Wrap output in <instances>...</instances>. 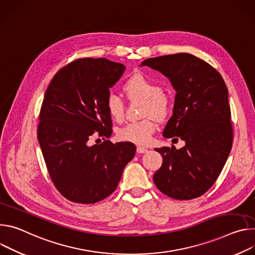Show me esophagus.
<instances>
[{
    "mask_svg": "<svg viewBox=\"0 0 255 255\" xmlns=\"http://www.w3.org/2000/svg\"><path fill=\"white\" fill-rule=\"evenodd\" d=\"M148 151V149H146V148H144V147H136V153H138V154H143V153H146Z\"/></svg>",
    "mask_w": 255,
    "mask_h": 255,
    "instance_id": "esophagus-1",
    "label": "esophagus"
}]
</instances>
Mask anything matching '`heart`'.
I'll return each mask as SVG.
<instances>
[{
    "instance_id": "b5f03b06",
    "label": "heart",
    "mask_w": 255,
    "mask_h": 255,
    "mask_svg": "<svg viewBox=\"0 0 255 255\" xmlns=\"http://www.w3.org/2000/svg\"><path fill=\"white\" fill-rule=\"evenodd\" d=\"M124 92L129 100L144 99L142 116L145 120L133 122L118 130V137L123 142L136 145H147L151 142L152 134L157 128L156 120L162 122L170 113L171 104L164 94L161 85L143 74L130 77L124 84ZM105 109L108 116L116 122L124 119V100L115 94H110L105 100Z\"/></svg>"
}]
</instances>
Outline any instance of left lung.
<instances>
[{"label":"left lung","instance_id":"left-lung-1","mask_svg":"<svg viewBox=\"0 0 255 255\" xmlns=\"http://www.w3.org/2000/svg\"><path fill=\"white\" fill-rule=\"evenodd\" d=\"M148 66L169 78L176 90L173 116L163 135L179 136L185 146L155 149L163 163L153 180L175 200H192L207 192L219 177L233 144L228 89L221 74L190 53L147 59Z\"/></svg>","mask_w":255,"mask_h":255}]
</instances>
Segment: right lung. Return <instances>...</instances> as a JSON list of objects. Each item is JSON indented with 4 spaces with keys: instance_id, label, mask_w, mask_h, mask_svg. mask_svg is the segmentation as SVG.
Masks as SVG:
<instances>
[{
    "instance_id": "right-lung-1",
    "label": "right lung",
    "mask_w": 255,
    "mask_h": 255,
    "mask_svg": "<svg viewBox=\"0 0 255 255\" xmlns=\"http://www.w3.org/2000/svg\"><path fill=\"white\" fill-rule=\"evenodd\" d=\"M125 71L106 59H78L56 73L45 91L37 138L53 185L73 203L95 204L110 195L134 156L128 142L89 145L94 133L112 132L105 100Z\"/></svg>"
}]
</instances>
